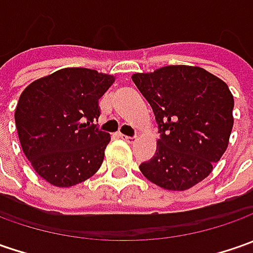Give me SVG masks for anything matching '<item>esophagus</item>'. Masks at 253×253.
Listing matches in <instances>:
<instances>
[{
  "mask_svg": "<svg viewBox=\"0 0 253 253\" xmlns=\"http://www.w3.org/2000/svg\"><path fill=\"white\" fill-rule=\"evenodd\" d=\"M121 138L125 142H128V143H133V142H136V136H126V135H121Z\"/></svg>",
  "mask_w": 253,
  "mask_h": 253,
  "instance_id": "esophagus-1",
  "label": "esophagus"
}]
</instances>
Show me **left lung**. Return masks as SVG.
Instances as JSON below:
<instances>
[{
    "mask_svg": "<svg viewBox=\"0 0 253 253\" xmlns=\"http://www.w3.org/2000/svg\"><path fill=\"white\" fill-rule=\"evenodd\" d=\"M132 80L151 104L159 129L155 156L142 174L166 190L204 180L228 146L234 97L214 74L193 66H166Z\"/></svg>",
    "mask_w": 253,
    "mask_h": 253,
    "instance_id": "left-lung-1",
    "label": "left lung"
}]
</instances>
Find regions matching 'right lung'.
<instances>
[{
    "mask_svg": "<svg viewBox=\"0 0 253 253\" xmlns=\"http://www.w3.org/2000/svg\"><path fill=\"white\" fill-rule=\"evenodd\" d=\"M114 77L82 67L57 70L29 84L19 97L15 124L26 159L57 187L79 184L100 169L108 132L94 124L98 100Z\"/></svg>",
    "mask_w": 253,
    "mask_h": 253,
    "instance_id": "1",
    "label": "right lung"
}]
</instances>
